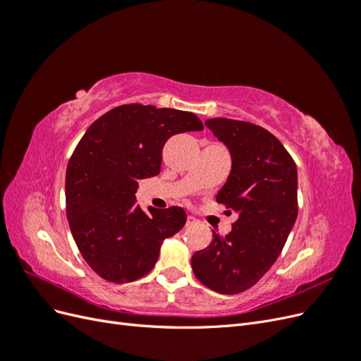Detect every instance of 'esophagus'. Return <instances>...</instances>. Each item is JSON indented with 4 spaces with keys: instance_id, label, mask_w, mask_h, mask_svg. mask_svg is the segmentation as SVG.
Masks as SVG:
<instances>
[{
    "instance_id": "esophagus-1",
    "label": "esophagus",
    "mask_w": 361,
    "mask_h": 361,
    "mask_svg": "<svg viewBox=\"0 0 361 361\" xmlns=\"http://www.w3.org/2000/svg\"><path fill=\"white\" fill-rule=\"evenodd\" d=\"M197 223H199V220L195 216H192V215L187 216V226H194V224H197Z\"/></svg>"
}]
</instances>
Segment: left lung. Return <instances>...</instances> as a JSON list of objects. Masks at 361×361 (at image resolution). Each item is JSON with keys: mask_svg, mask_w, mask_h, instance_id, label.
<instances>
[{"mask_svg": "<svg viewBox=\"0 0 361 361\" xmlns=\"http://www.w3.org/2000/svg\"><path fill=\"white\" fill-rule=\"evenodd\" d=\"M204 125L232 157L216 202L238 214L232 232L194 253L191 267L206 288L232 295L255 286L274 265L298 215L295 161L269 130L224 117ZM228 211V212H231Z\"/></svg>", "mask_w": 361, "mask_h": 361, "instance_id": "8db88e82", "label": "left lung"}]
</instances>
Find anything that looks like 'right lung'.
Wrapping results in <instances>:
<instances>
[{"mask_svg":"<svg viewBox=\"0 0 361 361\" xmlns=\"http://www.w3.org/2000/svg\"><path fill=\"white\" fill-rule=\"evenodd\" d=\"M202 129L192 113L129 104L85 130L68 164L66 215L76 247L97 276L113 283L145 277L164 239L187 223L179 206L143 211L135 192L140 179L159 173L171 135Z\"/></svg>","mask_w":361,"mask_h":361,"instance_id":"right-lung-1","label":"right lung"}]
</instances>
